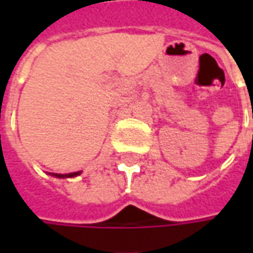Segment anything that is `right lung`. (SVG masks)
Here are the masks:
<instances>
[{"instance_id":"1","label":"right lung","mask_w":253,"mask_h":253,"mask_svg":"<svg viewBox=\"0 0 253 253\" xmlns=\"http://www.w3.org/2000/svg\"><path fill=\"white\" fill-rule=\"evenodd\" d=\"M53 176H56V177H74V176H77V174H80V171H74V173H64V174H62V173H52Z\"/></svg>"}]
</instances>
